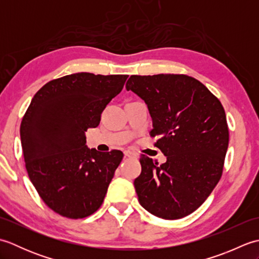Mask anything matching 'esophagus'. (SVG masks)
Returning a JSON list of instances; mask_svg holds the SVG:
<instances>
[{
  "mask_svg": "<svg viewBox=\"0 0 259 259\" xmlns=\"http://www.w3.org/2000/svg\"><path fill=\"white\" fill-rule=\"evenodd\" d=\"M123 153H124V157H126V158H137V157H138V155H137L136 152L129 151V150H125Z\"/></svg>",
  "mask_w": 259,
  "mask_h": 259,
  "instance_id": "1",
  "label": "esophagus"
}]
</instances>
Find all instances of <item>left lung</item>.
Returning a JSON list of instances; mask_svg holds the SVG:
<instances>
[{
	"mask_svg": "<svg viewBox=\"0 0 259 259\" xmlns=\"http://www.w3.org/2000/svg\"><path fill=\"white\" fill-rule=\"evenodd\" d=\"M126 90L147 103L151 137L167 157L162 164L141 155L135 179L140 205L155 216L179 219L199 208L221 179L229 130L221 101L186 74L131 75Z\"/></svg>",
	"mask_w": 259,
	"mask_h": 259,
	"instance_id": "left-lung-1",
	"label": "left lung"
}]
</instances>
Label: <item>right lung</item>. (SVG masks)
<instances>
[{"instance_id":"1","label":"right lung","mask_w":259,"mask_h":259,"mask_svg":"<svg viewBox=\"0 0 259 259\" xmlns=\"http://www.w3.org/2000/svg\"><path fill=\"white\" fill-rule=\"evenodd\" d=\"M126 79L88 72L54 79L35 93L22 119L27 175L46 205L63 217L84 218L102 205L123 153L89 149L84 133L99 125Z\"/></svg>"}]
</instances>
